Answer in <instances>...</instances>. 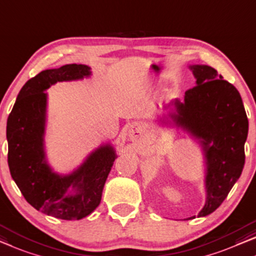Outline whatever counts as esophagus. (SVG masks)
I'll return each instance as SVG.
<instances>
[{"instance_id": "obj_1", "label": "esophagus", "mask_w": 256, "mask_h": 256, "mask_svg": "<svg viewBox=\"0 0 256 256\" xmlns=\"http://www.w3.org/2000/svg\"><path fill=\"white\" fill-rule=\"evenodd\" d=\"M140 135H142V129H140V126L137 124H130L128 130V137L129 140H132V142H136V140H140Z\"/></svg>"}]
</instances>
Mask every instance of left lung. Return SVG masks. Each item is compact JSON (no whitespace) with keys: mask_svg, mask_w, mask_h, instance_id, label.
<instances>
[{"mask_svg":"<svg viewBox=\"0 0 256 256\" xmlns=\"http://www.w3.org/2000/svg\"><path fill=\"white\" fill-rule=\"evenodd\" d=\"M190 69L195 86L186 91L184 102L174 99L159 121L181 129L201 146L206 198L198 217H204L222 204L242 176L248 119L238 90L217 70L206 64H192Z\"/></svg>","mask_w":256,"mask_h":256,"instance_id":"obj_1","label":"left lung"}]
</instances>
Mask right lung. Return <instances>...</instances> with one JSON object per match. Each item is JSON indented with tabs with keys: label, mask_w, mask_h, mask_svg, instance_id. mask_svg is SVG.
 Wrapping results in <instances>:
<instances>
[{
	"label": "right lung",
	"mask_w": 256,
	"mask_h": 256,
	"mask_svg": "<svg viewBox=\"0 0 256 256\" xmlns=\"http://www.w3.org/2000/svg\"><path fill=\"white\" fill-rule=\"evenodd\" d=\"M90 66L66 64L28 80L6 121L8 164L25 200L42 212L66 220L86 217L102 201L106 179L118 158L112 144H100L68 174L55 172L45 151L47 88L58 82L91 77Z\"/></svg>",
	"instance_id": "add662e5"
}]
</instances>
